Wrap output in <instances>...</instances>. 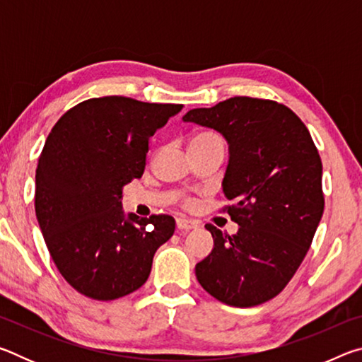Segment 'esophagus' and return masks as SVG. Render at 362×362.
<instances>
[{
  "mask_svg": "<svg viewBox=\"0 0 362 362\" xmlns=\"http://www.w3.org/2000/svg\"><path fill=\"white\" fill-rule=\"evenodd\" d=\"M177 228L179 230H182V231H189V230H193V228H196V226H198V223L194 222V220H189V218H185V217H179L177 218Z\"/></svg>",
  "mask_w": 362,
  "mask_h": 362,
  "instance_id": "1",
  "label": "esophagus"
}]
</instances>
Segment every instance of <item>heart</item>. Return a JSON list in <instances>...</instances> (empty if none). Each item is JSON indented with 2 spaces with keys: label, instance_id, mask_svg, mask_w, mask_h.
<instances>
[{
  "label": "heart",
  "instance_id": "obj_1",
  "mask_svg": "<svg viewBox=\"0 0 362 362\" xmlns=\"http://www.w3.org/2000/svg\"><path fill=\"white\" fill-rule=\"evenodd\" d=\"M212 146H222L223 148V139L216 131H209V129L198 131L193 134L192 139H189V151L212 148ZM182 204H183V207H192L193 199L185 198L182 201Z\"/></svg>",
  "mask_w": 362,
  "mask_h": 362
}]
</instances>
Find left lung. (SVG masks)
<instances>
[{
	"instance_id": "obj_1",
	"label": "left lung",
	"mask_w": 362,
	"mask_h": 362,
	"mask_svg": "<svg viewBox=\"0 0 362 362\" xmlns=\"http://www.w3.org/2000/svg\"><path fill=\"white\" fill-rule=\"evenodd\" d=\"M183 121L211 127L228 140L223 192L236 235L206 228L212 252L196 278L218 302L249 308L284 289L303 262L324 212L322 163L302 119L268 99L231 97L193 108Z\"/></svg>"
}]
</instances>
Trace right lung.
Listing matches in <instances>:
<instances>
[{
    "label": "right lung",
    "mask_w": 362,
    "mask_h": 362,
    "mask_svg": "<svg viewBox=\"0 0 362 362\" xmlns=\"http://www.w3.org/2000/svg\"><path fill=\"white\" fill-rule=\"evenodd\" d=\"M180 110L99 97L70 108L49 132L36 168V218L60 274L83 296L107 302L137 291L174 235L168 214L124 217L121 194L142 177L150 137Z\"/></svg>",
    "instance_id": "right-lung-1"
}]
</instances>
